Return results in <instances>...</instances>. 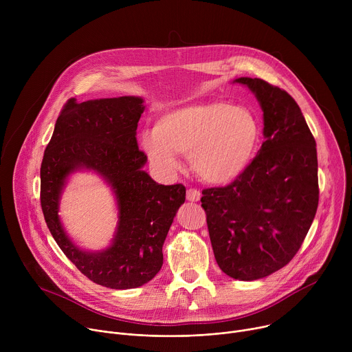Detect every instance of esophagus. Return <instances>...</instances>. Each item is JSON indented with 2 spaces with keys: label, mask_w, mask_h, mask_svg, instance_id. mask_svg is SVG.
Segmentation results:
<instances>
[{
  "label": "esophagus",
  "mask_w": 352,
  "mask_h": 352,
  "mask_svg": "<svg viewBox=\"0 0 352 352\" xmlns=\"http://www.w3.org/2000/svg\"><path fill=\"white\" fill-rule=\"evenodd\" d=\"M200 196H202V195H200V192L197 189L190 188V189L186 190V199L189 200V202H199Z\"/></svg>",
  "instance_id": "esophagus-1"
}]
</instances>
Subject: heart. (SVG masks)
Segmentation results:
<instances>
[{
	"label": "heart",
	"instance_id": "heart-1",
	"mask_svg": "<svg viewBox=\"0 0 352 352\" xmlns=\"http://www.w3.org/2000/svg\"><path fill=\"white\" fill-rule=\"evenodd\" d=\"M262 143L258 116L223 100L185 104L163 113L153 132L140 135V146L159 170L181 168L186 155L195 174L212 185H227L254 163Z\"/></svg>",
	"mask_w": 352,
	"mask_h": 352
}]
</instances>
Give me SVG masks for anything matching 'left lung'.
<instances>
[{"mask_svg": "<svg viewBox=\"0 0 352 352\" xmlns=\"http://www.w3.org/2000/svg\"><path fill=\"white\" fill-rule=\"evenodd\" d=\"M263 111L265 142L249 168L205 189L202 208L219 267L254 281L284 267L302 245L319 204L316 142L295 100L258 78H236Z\"/></svg>", "mask_w": 352, "mask_h": 352, "instance_id": "obj_1", "label": "left lung"}]
</instances>
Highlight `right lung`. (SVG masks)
I'll list each match as a JSON object with an SVG mask.
<instances>
[{"instance_id":"obj_1","label":"right lung","mask_w":352,"mask_h":352,"mask_svg":"<svg viewBox=\"0 0 352 352\" xmlns=\"http://www.w3.org/2000/svg\"><path fill=\"white\" fill-rule=\"evenodd\" d=\"M143 111L138 96L68 100L40 168V200L50 232L87 278L113 289L138 288L160 272L166 236L185 202L184 185L157 184L143 170L147 157L136 142ZM78 170L98 175L116 197L118 227L102 251L78 247L58 214L67 179Z\"/></svg>"}]
</instances>
